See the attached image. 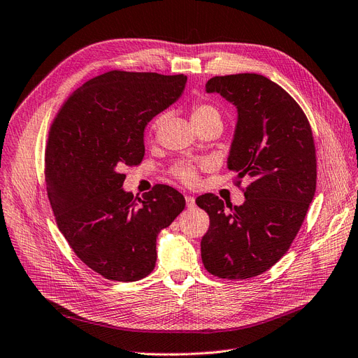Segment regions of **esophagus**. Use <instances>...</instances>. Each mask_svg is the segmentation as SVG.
I'll return each mask as SVG.
<instances>
[{
  "mask_svg": "<svg viewBox=\"0 0 358 358\" xmlns=\"http://www.w3.org/2000/svg\"><path fill=\"white\" fill-rule=\"evenodd\" d=\"M185 205H187V208H194L196 206V199L193 196H185Z\"/></svg>",
  "mask_w": 358,
  "mask_h": 358,
  "instance_id": "34e87169",
  "label": "esophagus"
}]
</instances>
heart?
<instances>
[{"mask_svg":"<svg viewBox=\"0 0 358 358\" xmlns=\"http://www.w3.org/2000/svg\"><path fill=\"white\" fill-rule=\"evenodd\" d=\"M192 118H193V122L197 124V122L206 121L210 118L221 120V115H220V111L216 110V106H213L212 103L205 102V101H197L192 106ZM162 120H164V115H158L153 118V121L150 122V133H153L161 126ZM199 168H200V165H197V164L180 162L171 168V176L185 185H193V184H196V181L199 178Z\"/></svg>","mask_w":358,"mask_h":358,"instance_id":"b5f03b06","label":"heart"}]
</instances>
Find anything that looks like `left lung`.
I'll return each instance as SVG.
<instances>
[{"mask_svg":"<svg viewBox=\"0 0 358 358\" xmlns=\"http://www.w3.org/2000/svg\"><path fill=\"white\" fill-rule=\"evenodd\" d=\"M216 92L238 110L228 168L252 182L241 206L209 193L196 203L208 212L200 241L209 273L247 279L271 269L292 244L316 192V148L310 122L287 90L256 73L212 77Z\"/></svg>","mask_w":358,"mask_h":358,"instance_id":"8db88e82","label":"left lung"}]
</instances>
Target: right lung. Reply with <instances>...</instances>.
<instances>
[{"instance_id": "obj_1", "label": "right lung", "mask_w": 358, "mask_h": 358, "mask_svg": "<svg viewBox=\"0 0 358 358\" xmlns=\"http://www.w3.org/2000/svg\"><path fill=\"white\" fill-rule=\"evenodd\" d=\"M187 76L113 70L76 89L58 110L45 149L57 225L87 268L133 282L157 263V236L182 212L181 193L157 184L141 197L121 187L141 165L146 124L176 102Z\"/></svg>"}]
</instances>
